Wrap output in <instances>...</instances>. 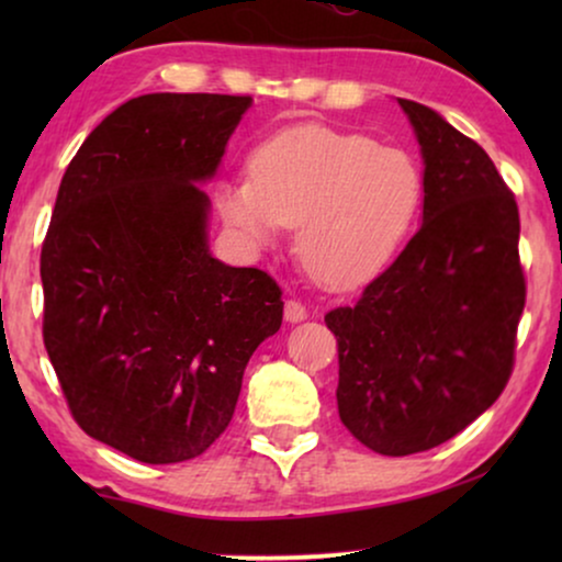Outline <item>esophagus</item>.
I'll list each match as a JSON object with an SVG mask.
<instances>
[{
    "label": "esophagus",
    "mask_w": 562,
    "mask_h": 562,
    "mask_svg": "<svg viewBox=\"0 0 562 562\" xmlns=\"http://www.w3.org/2000/svg\"><path fill=\"white\" fill-rule=\"evenodd\" d=\"M283 317H286L291 325H296V322L306 319V306L299 302V299H289V302L283 304Z\"/></svg>",
    "instance_id": "esophagus-1"
}]
</instances>
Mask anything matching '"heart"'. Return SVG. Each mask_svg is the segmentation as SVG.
I'll return each mask as SVG.
<instances>
[{
  "label": "heart",
  "mask_w": 562,
  "mask_h": 562,
  "mask_svg": "<svg viewBox=\"0 0 562 562\" xmlns=\"http://www.w3.org/2000/svg\"><path fill=\"white\" fill-rule=\"evenodd\" d=\"M422 202L412 153L360 133L304 125L252 153L250 179L220 183L222 217L252 248L296 227V258L327 286H356L391 263Z\"/></svg>",
  "instance_id": "b5f03b06"
}]
</instances>
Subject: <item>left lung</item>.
<instances>
[{"label":"left lung","mask_w":562,"mask_h":562,"mask_svg":"<svg viewBox=\"0 0 562 562\" xmlns=\"http://www.w3.org/2000/svg\"><path fill=\"white\" fill-rule=\"evenodd\" d=\"M425 158L422 227L352 306L337 337V412L381 456L425 452L481 417L514 368L527 283L517 199L479 143L398 99Z\"/></svg>","instance_id":"left-lung-1"}]
</instances>
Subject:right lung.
Returning a JSON list of instances; mask_svg holds the SVG:
<instances>
[{
    "label": "right lung",
    "instance_id": "obj_1",
    "mask_svg": "<svg viewBox=\"0 0 562 562\" xmlns=\"http://www.w3.org/2000/svg\"><path fill=\"white\" fill-rule=\"evenodd\" d=\"M250 97L145 94L91 130L43 240V342L83 432L150 465L225 432L281 289L206 245L210 196Z\"/></svg>",
    "mask_w": 562,
    "mask_h": 562
}]
</instances>
